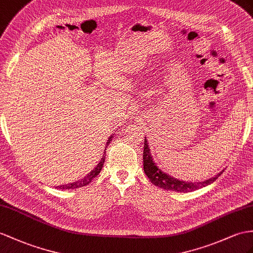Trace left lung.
<instances>
[{
  "label": "left lung",
  "instance_id": "obj_1",
  "mask_svg": "<svg viewBox=\"0 0 253 253\" xmlns=\"http://www.w3.org/2000/svg\"><path fill=\"white\" fill-rule=\"evenodd\" d=\"M144 144L145 145H144L143 159H144L145 174L148 178H149V180L155 184V186L162 188L164 190H171V191H176V192H190V191L198 190L200 188L206 187L208 184L212 183L221 174L223 173V170L220 171L218 175H215L214 177L209 178L208 180L202 181V182H186V181L178 180L176 178L169 176V174H166L165 171L159 169V166H157L155 161H153L146 138H145Z\"/></svg>",
  "mask_w": 253,
  "mask_h": 253
}]
</instances>
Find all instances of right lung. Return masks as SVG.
I'll use <instances>...</instances> for the list:
<instances>
[{
	"mask_svg": "<svg viewBox=\"0 0 253 253\" xmlns=\"http://www.w3.org/2000/svg\"><path fill=\"white\" fill-rule=\"evenodd\" d=\"M113 137H114V136L112 135V136H110V137L108 138L107 145H106V146H108V144L110 143V141H112V138H113ZM104 161H105V155L103 156V158L101 159V161L98 162V164L95 166V168H94L93 169H92L87 176L84 177L83 179H80V180H78V181H76V182L70 183V184H64V186H59V187H57V188L63 190V189H76V188H80V187L87 186V184H89V183L92 181V179H93V178H95L98 174H100V171H101V169H102V168H103Z\"/></svg>",
	"mask_w": 253,
	"mask_h": 253,
	"instance_id": "obj_1",
	"label": "right lung"
}]
</instances>
